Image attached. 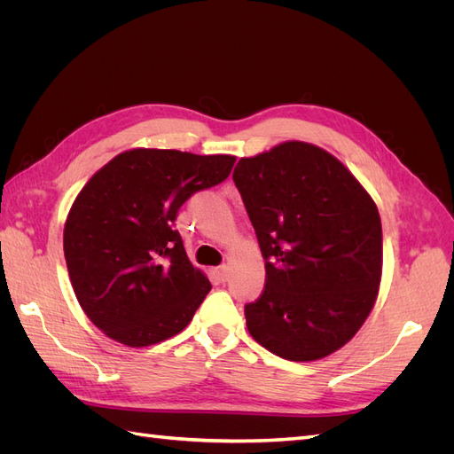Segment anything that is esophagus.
<instances>
[{"instance_id": "esophagus-1", "label": "esophagus", "mask_w": 454, "mask_h": 454, "mask_svg": "<svg viewBox=\"0 0 454 454\" xmlns=\"http://www.w3.org/2000/svg\"><path fill=\"white\" fill-rule=\"evenodd\" d=\"M214 278H215V282L219 284V282H225L227 280V274H229V267L227 265H222V267H217V269H214Z\"/></svg>"}]
</instances>
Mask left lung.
<instances>
[{"instance_id":"left-lung-1","label":"left lung","mask_w":454,"mask_h":454,"mask_svg":"<svg viewBox=\"0 0 454 454\" xmlns=\"http://www.w3.org/2000/svg\"><path fill=\"white\" fill-rule=\"evenodd\" d=\"M265 259V290L244 307L250 335L272 354L312 362L358 332L382 269L379 210L327 151L286 142L232 172Z\"/></svg>"}]
</instances>
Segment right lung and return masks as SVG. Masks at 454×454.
<instances>
[{
    "mask_svg": "<svg viewBox=\"0 0 454 454\" xmlns=\"http://www.w3.org/2000/svg\"><path fill=\"white\" fill-rule=\"evenodd\" d=\"M235 157L132 149L81 189L64 227V255L81 309L127 347L187 327L210 280L191 265L176 217L197 191L225 182Z\"/></svg>",
    "mask_w": 454,
    "mask_h": 454,
    "instance_id": "add662e5",
    "label": "right lung"
}]
</instances>
